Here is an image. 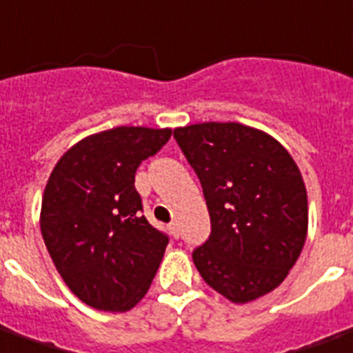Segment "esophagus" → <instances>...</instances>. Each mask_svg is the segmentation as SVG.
Returning a JSON list of instances; mask_svg holds the SVG:
<instances>
[{
  "instance_id": "esophagus-1",
  "label": "esophagus",
  "mask_w": 353,
  "mask_h": 353,
  "mask_svg": "<svg viewBox=\"0 0 353 353\" xmlns=\"http://www.w3.org/2000/svg\"><path fill=\"white\" fill-rule=\"evenodd\" d=\"M168 230L172 231V235L176 236V239H179V225H177V222H172V224L168 225Z\"/></svg>"
}]
</instances>
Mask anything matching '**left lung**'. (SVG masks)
Returning <instances> with one entry per match:
<instances>
[{
    "label": "left lung",
    "instance_id": "left-lung-1",
    "mask_svg": "<svg viewBox=\"0 0 353 353\" xmlns=\"http://www.w3.org/2000/svg\"><path fill=\"white\" fill-rule=\"evenodd\" d=\"M174 139L200 179L211 235L192 252L209 287L248 303L281 285L307 236V192L290 153L236 122L192 123Z\"/></svg>",
    "mask_w": 353,
    "mask_h": 353
}]
</instances>
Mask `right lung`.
<instances>
[{"mask_svg": "<svg viewBox=\"0 0 353 353\" xmlns=\"http://www.w3.org/2000/svg\"><path fill=\"white\" fill-rule=\"evenodd\" d=\"M170 137L168 128L107 129L74 144L51 172L40 231L64 283L90 307L129 311L152 285L168 236L142 214L134 172Z\"/></svg>", "mask_w": 353, "mask_h": 353, "instance_id": "add662e5", "label": "right lung"}]
</instances>
